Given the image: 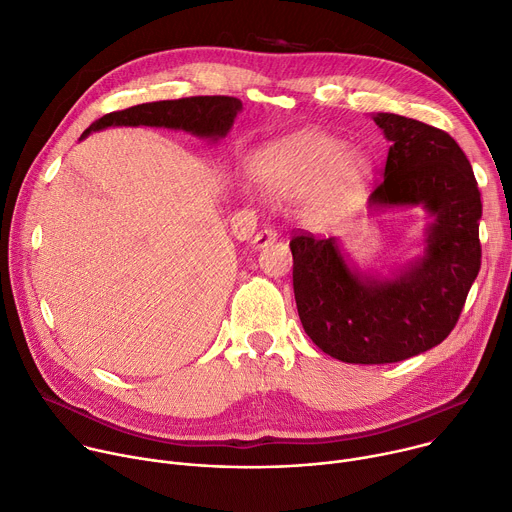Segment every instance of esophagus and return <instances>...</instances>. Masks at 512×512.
Here are the masks:
<instances>
[{
  "label": "esophagus",
  "instance_id": "obj_1",
  "mask_svg": "<svg viewBox=\"0 0 512 512\" xmlns=\"http://www.w3.org/2000/svg\"><path fill=\"white\" fill-rule=\"evenodd\" d=\"M277 230H275V226H265V228H261L257 235H255V239H253V247L255 249H261V247H267L269 243H273V241H277Z\"/></svg>",
  "mask_w": 512,
  "mask_h": 512
}]
</instances>
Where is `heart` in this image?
Returning <instances> with one entry per match:
<instances>
[{"instance_id": "1", "label": "heart", "mask_w": 512, "mask_h": 512, "mask_svg": "<svg viewBox=\"0 0 512 512\" xmlns=\"http://www.w3.org/2000/svg\"><path fill=\"white\" fill-rule=\"evenodd\" d=\"M369 171L371 163L361 149L320 130L294 132L265 147L253 163V179L265 194H296L300 210L318 218L351 206Z\"/></svg>"}]
</instances>
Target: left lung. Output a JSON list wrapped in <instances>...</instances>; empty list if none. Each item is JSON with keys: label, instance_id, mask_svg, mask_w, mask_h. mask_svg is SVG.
Listing matches in <instances>:
<instances>
[{"label": "left lung", "instance_id": "obj_1", "mask_svg": "<svg viewBox=\"0 0 512 512\" xmlns=\"http://www.w3.org/2000/svg\"><path fill=\"white\" fill-rule=\"evenodd\" d=\"M390 141L371 208L418 206L435 220L425 255L392 280L351 271L335 239L294 232V296L312 343L345 363H394L453 331L482 263V200L472 165L453 138L398 114H376Z\"/></svg>", "mask_w": 512, "mask_h": 512}]
</instances>
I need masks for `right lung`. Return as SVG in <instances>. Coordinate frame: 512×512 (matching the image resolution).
I'll return each instance as SVG.
<instances>
[{"instance_id":"right-lung-1","label":"right lung","mask_w":512,"mask_h":512,"mask_svg":"<svg viewBox=\"0 0 512 512\" xmlns=\"http://www.w3.org/2000/svg\"><path fill=\"white\" fill-rule=\"evenodd\" d=\"M241 100L230 96H194L181 100H165L138 104L120 112H110L91 124L81 138L108 126H167L181 128L202 138H222L235 122Z\"/></svg>"}]
</instances>
